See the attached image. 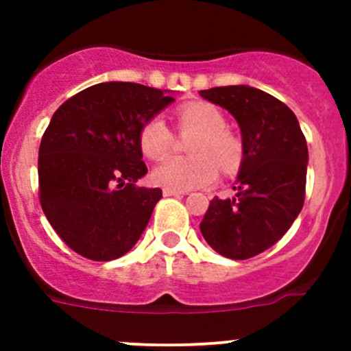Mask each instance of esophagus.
<instances>
[{"label":"esophagus","instance_id":"obj_1","mask_svg":"<svg viewBox=\"0 0 351 351\" xmlns=\"http://www.w3.org/2000/svg\"><path fill=\"white\" fill-rule=\"evenodd\" d=\"M163 195H165V197H181V195H184V191L169 190V188H163Z\"/></svg>","mask_w":351,"mask_h":351}]
</instances>
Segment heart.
I'll list each match as a JSON object with an SVG mask.
<instances>
[{
  "mask_svg": "<svg viewBox=\"0 0 351 351\" xmlns=\"http://www.w3.org/2000/svg\"><path fill=\"white\" fill-rule=\"evenodd\" d=\"M179 128L197 133L188 145L191 158H167L153 170V181L169 190H197L218 179V167L232 172L241 160V144L225 130V116L210 104L197 101L184 105L178 112ZM172 132L161 117H153L138 132L142 153L160 160L172 147ZM219 165L216 166L215 163Z\"/></svg>",
  "mask_w": 351,
  "mask_h": 351,
  "instance_id": "obj_1",
  "label": "heart"
}]
</instances>
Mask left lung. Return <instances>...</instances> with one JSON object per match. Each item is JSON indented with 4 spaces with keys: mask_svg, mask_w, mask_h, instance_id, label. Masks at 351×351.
<instances>
[{
    "mask_svg": "<svg viewBox=\"0 0 351 351\" xmlns=\"http://www.w3.org/2000/svg\"><path fill=\"white\" fill-rule=\"evenodd\" d=\"M232 114L243 160L232 198H213L200 232L216 253L246 260L287 234L304 204L308 144L295 114L262 89L223 86L200 91Z\"/></svg>",
    "mask_w": 351,
    "mask_h": 351,
    "instance_id": "8db88e82",
    "label": "left lung"
}]
</instances>
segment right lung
<instances>
[{"label": "right lung", "mask_w": 351, "mask_h": 351, "mask_svg": "<svg viewBox=\"0 0 351 351\" xmlns=\"http://www.w3.org/2000/svg\"><path fill=\"white\" fill-rule=\"evenodd\" d=\"M172 101L163 89L101 82L54 112L40 142V204L75 253L108 262L137 244L161 198L135 186L147 173L138 132Z\"/></svg>", "instance_id": "add662e5"}]
</instances>
